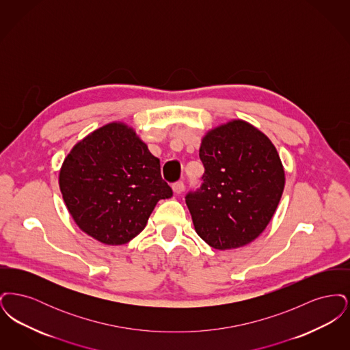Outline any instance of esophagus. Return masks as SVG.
Listing matches in <instances>:
<instances>
[{"label": "esophagus", "instance_id": "obj_1", "mask_svg": "<svg viewBox=\"0 0 350 350\" xmlns=\"http://www.w3.org/2000/svg\"><path fill=\"white\" fill-rule=\"evenodd\" d=\"M173 191H174V194L176 196H180V194H183V190H185V185H183V181H178V183H173Z\"/></svg>", "mask_w": 350, "mask_h": 350}]
</instances>
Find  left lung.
<instances>
[{"label": "left lung", "instance_id": "left-lung-1", "mask_svg": "<svg viewBox=\"0 0 350 350\" xmlns=\"http://www.w3.org/2000/svg\"><path fill=\"white\" fill-rule=\"evenodd\" d=\"M203 183L186 197L196 232L210 247L234 250L256 240L274 215L284 169L267 135L231 119L203 135Z\"/></svg>", "mask_w": 350, "mask_h": 350}]
</instances>
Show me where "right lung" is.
I'll use <instances>...</instances> for the list:
<instances>
[{
  "label": "right lung",
  "instance_id": "right-lung-1",
  "mask_svg": "<svg viewBox=\"0 0 350 350\" xmlns=\"http://www.w3.org/2000/svg\"><path fill=\"white\" fill-rule=\"evenodd\" d=\"M59 186L77 227L105 245L142 232L157 202L173 196L160 160L131 126L110 122L79 140L59 172Z\"/></svg>",
  "mask_w": 350,
  "mask_h": 350
}]
</instances>
